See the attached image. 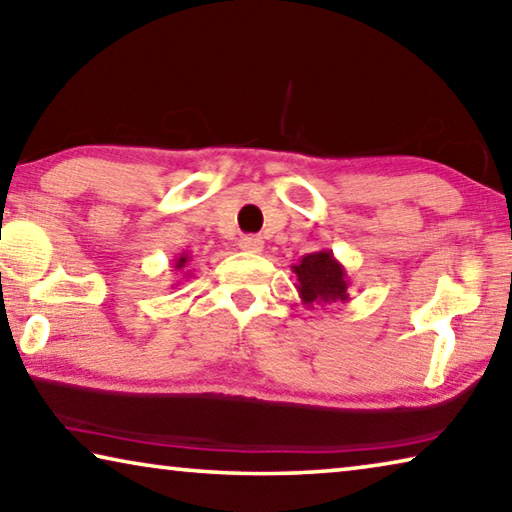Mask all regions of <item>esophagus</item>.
<instances>
[{
	"mask_svg": "<svg viewBox=\"0 0 512 512\" xmlns=\"http://www.w3.org/2000/svg\"><path fill=\"white\" fill-rule=\"evenodd\" d=\"M239 248L246 250V253H259L264 248L262 237H255V234H246V237L239 239Z\"/></svg>",
	"mask_w": 512,
	"mask_h": 512,
	"instance_id": "obj_1",
	"label": "esophagus"
}]
</instances>
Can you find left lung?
<instances>
[{
  "label": "left lung",
  "mask_w": 512,
  "mask_h": 512,
  "mask_svg": "<svg viewBox=\"0 0 512 512\" xmlns=\"http://www.w3.org/2000/svg\"><path fill=\"white\" fill-rule=\"evenodd\" d=\"M296 273V291L300 303L307 310H314L316 305H344L348 303V273L344 264L332 255V250H316L298 259V264L291 266Z\"/></svg>",
  "instance_id": "obj_1"
}]
</instances>
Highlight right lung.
<instances>
[{
	"mask_svg": "<svg viewBox=\"0 0 512 512\" xmlns=\"http://www.w3.org/2000/svg\"><path fill=\"white\" fill-rule=\"evenodd\" d=\"M191 262V257H189V253H182L180 257H175L173 259V264H175V271H184L186 269V264ZM184 275H191V271H184Z\"/></svg>",
	"mask_w": 512,
	"mask_h": 512,
	"instance_id": "right-lung-1",
	"label": "right lung"
}]
</instances>
